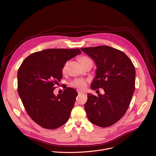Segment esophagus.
Returning a JSON list of instances; mask_svg holds the SVG:
<instances>
[{
  "instance_id": "1",
  "label": "esophagus",
  "mask_w": 156,
  "mask_h": 156,
  "mask_svg": "<svg viewBox=\"0 0 156 156\" xmlns=\"http://www.w3.org/2000/svg\"><path fill=\"white\" fill-rule=\"evenodd\" d=\"M78 93L79 94H85V92H83V91H78Z\"/></svg>"
}]
</instances>
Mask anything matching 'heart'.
Masks as SVG:
<instances>
[{"mask_svg": "<svg viewBox=\"0 0 156 156\" xmlns=\"http://www.w3.org/2000/svg\"><path fill=\"white\" fill-rule=\"evenodd\" d=\"M88 60H91V59L85 56H81V57L79 58V61L81 63ZM65 69H66V65H65L63 68V72H65ZM87 80L82 79V78L75 79L71 83V85L79 90H84L87 87Z\"/></svg>", "mask_w": 156, "mask_h": 156, "instance_id": "obj_1", "label": "heart"}]
</instances>
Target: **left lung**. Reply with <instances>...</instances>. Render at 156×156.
<instances>
[{"instance_id":"1","label":"left lung","mask_w":156,"mask_h":156,"mask_svg":"<svg viewBox=\"0 0 156 156\" xmlns=\"http://www.w3.org/2000/svg\"><path fill=\"white\" fill-rule=\"evenodd\" d=\"M80 49L96 66L91 88H100L105 91L104 94L98 96L88 93L84 109L93 124L109 127L124 115L130 105L135 88L134 66L124 53L109 46Z\"/></svg>"}]
</instances>
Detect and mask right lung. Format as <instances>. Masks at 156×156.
Returning <instances> with one entry per match:
<instances>
[{
    "label": "right lung",
    "mask_w": 156,
    "mask_h": 156,
    "mask_svg": "<svg viewBox=\"0 0 156 156\" xmlns=\"http://www.w3.org/2000/svg\"><path fill=\"white\" fill-rule=\"evenodd\" d=\"M81 53L78 48L37 51L27 57L18 70V93L22 103L32 119L44 128H58L70 116L77 91L68 87L55 96L54 85L62 78L66 62Z\"/></svg>",
    "instance_id": "obj_1"
}]
</instances>
